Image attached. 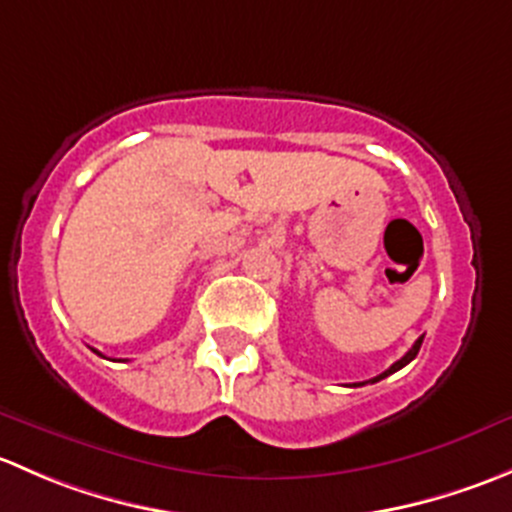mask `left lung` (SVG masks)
I'll use <instances>...</instances> for the list:
<instances>
[{
  "instance_id": "obj_1",
  "label": "left lung",
  "mask_w": 512,
  "mask_h": 512,
  "mask_svg": "<svg viewBox=\"0 0 512 512\" xmlns=\"http://www.w3.org/2000/svg\"><path fill=\"white\" fill-rule=\"evenodd\" d=\"M421 344H423V337H418L416 342H414V347L409 349V352H406L404 356H401L399 361H394V364L389 366V369L384 371V374H379V376H374V379H369V381H361V384H354V386H364V384H376V381H381V379H386V376L389 374H394V371H399V369H404L406 364H409V361H414L416 359V354H418V349H421Z\"/></svg>"
}]
</instances>
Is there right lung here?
<instances>
[{
	"label": "right lung",
	"instance_id": "add662e5",
	"mask_svg": "<svg viewBox=\"0 0 512 512\" xmlns=\"http://www.w3.org/2000/svg\"><path fill=\"white\" fill-rule=\"evenodd\" d=\"M94 352H96V349H94ZM96 354H98V352H96Z\"/></svg>",
	"mask_w": 512,
	"mask_h": 512
}]
</instances>
